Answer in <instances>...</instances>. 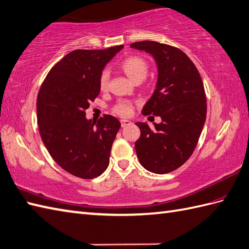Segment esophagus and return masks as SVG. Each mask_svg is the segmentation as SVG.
<instances>
[{"label": "esophagus", "mask_w": 249, "mask_h": 249, "mask_svg": "<svg viewBox=\"0 0 249 249\" xmlns=\"http://www.w3.org/2000/svg\"><path fill=\"white\" fill-rule=\"evenodd\" d=\"M120 124H121V126H123V128H124V126H126V125H130L132 123H131L130 120L123 119V120H120Z\"/></svg>", "instance_id": "1"}]
</instances>
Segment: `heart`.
I'll return each instance as SVG.
<instances>
[{
    "label": "heart",
    "mask_w": 249,
    "mask_h": 249,
    "mask_svg": "<svg viewBox=\"0 0 249 249\" xmlns=\"http://www.w3.org/2000/svg\"><path fill=\"white\" fill-rule=\"evenodd\" d=\"M121 68H123L125 74L128 75L131 80H133L135 82L137 80H143L146 78L149 65L147 60L143 57L139 56V55H132V56L124 59V62L121 63ZM108 79L109 73L107 71H102L100 73V76H99V86H100L101 90H106L107 88ZM134 103V101L125 100V99H124V100H119L114 106L113 112L121 116V117H126V116H130L132 114Z\"/></svg>",
    "instance_id": "b5f03b06"
}]
</instances>
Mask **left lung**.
Instances as JSON below:
<instances>
[{"mask_svg": "<svg viewBox=\"0 0 249 249\" xmlns=\"http://www.w3.org/2000/svg\"><path fill=\"white\" fill-rule=\"evenodd\" d=\"M132 48L150 53L157 60V88L142 115L162 118L151 129L141 130L135 150L142 167L154 174H167L182 166L194 152L207 116V98L196 66L180 49L157 41H137Z\"/></svg>", "mask_w": 249, "mask_h": 249, "instance_id": "left-lung-1", "label": "left lung"}]
</instances>
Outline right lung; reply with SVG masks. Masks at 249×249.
Returning a JSON list of instances; mask_svg holds the SVG:
<instances>
[{
    "label": "right lung",
    "instance_id": "1",
    "mask_svg": "<svg viewBox=\"0 0 249 249\" xmlns=\"http://www.w3.org/2000/svg\"><path fill=\"white\" fill-rule=\"evenodd\" d=\"M124 46L74 50L49 71L37 96V124L50 156L67 173L93 179L108 166L120 123L103 115L97 123L85 110L100 92L99 76Z\"/></svg>",
    "mask_w": 249,
    "mask_h": 249
}]
</instances>
